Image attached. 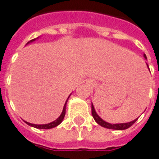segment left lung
<instances>
[{"mask_svg": "<svg viewBox=\"0 0 159 159\" xmlns=\"http://www.w3.org/2000/svg\"><path fill=\"white\" fill-rule=\"evenodd\" d=\"M145 56V58H147L146 55ZM92 115H93V119L95 120V122H96L98 124H100V126L104 127V128H107V129H116V130H123V129H126L128 128H129L133 125L134 123H135L137 121L138 118L136 119H134L132 122H129V123H117V124H111V123H107V122H105L104 120H102L100 118L97 113L95 112V110H94V107H93V104H92Z\"/></svg>", "mask_w": 159, "mask_h": 159, "instance_id": "obj_1", "label": "left lung"}]
</instances>
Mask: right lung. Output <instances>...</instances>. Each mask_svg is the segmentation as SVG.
<instances>
[{
  "mask_svg": "<svg viewBox=\"0 0 159 159\" xmlns=\"http://www.w3.org/2000/svg\"><path fill=\"white\" fill-rule=\"evenodd\" d=\"M34 40H31L30 42H32V41H34ZM68 98H69V97H68ZM66 102H67V100H66ZM66 104H65V106H64V108H63V111H62V113H61V115H60V116H59V117H58L55 121H53V122H52V123H48V124H40V125H38V124H33V123H27V122H26V123H27L28 125H30V126H32L34 127V128H36V129H52V128H54V127L58 126L59 124L61 123V122H62L63 119H64V117H65V115H66Z\"/></svg>",
  "mask_w": 159,
  "mask_h": 159,
  "instance_id": "add662e5",
  "label": "right lung"
}]
</instances>
